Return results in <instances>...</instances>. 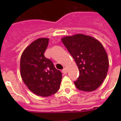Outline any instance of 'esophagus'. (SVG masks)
<instances>
[{"mask_svg": "<svg viewBox=\"0 0 121 121\" xmlns=\"http://www.w3.org/2000/svg\"><path fill=\"white\" fill-rule=\"evenodd\" d=\"M62 72H63V73L66 74L67 73V69H66V68H64V69H63Z\"/></svg>", "mask_w": 121, "mask_h": 121, "instance_id": "obj_1", "label": "esophagus"}]
</instances>
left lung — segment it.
I'll use <instances>...</instances> for the list:
<instances>
[{"instance_id":"obj_1","label":"left lung","mask_w":121,"mask_h":121,"mask_svg":"<svg viewBox=\"0 0 121 121\" xmlns=\"http://www.w3.org/2000/svg\"><path fill=\"white\" fill-rule=\"evenodd\" d=\"M61 41L79 70V77L74 82L77 88L85 92L96 90L106 77L109 68V59L102 44L82 34L64 37Z\"/></svg>"}]
</instances>
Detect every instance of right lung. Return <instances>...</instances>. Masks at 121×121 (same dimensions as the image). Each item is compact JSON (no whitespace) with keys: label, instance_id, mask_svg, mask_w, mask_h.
Returning a JSON list of instances; mask_svg holds the SVG:
<instances>
[{"label":"right lung","instance_id":"right-lung-1","mask_svg":"<svg viewBox=\"0 0 121 121\" xmlns=\"http://www.w3.org/2000/svg\"><path fill=\"white\" fill-rule=\"evenodd\" d=\"M49 39L39 38L27 46L21 58V75L29 90L37 95L49 97L58 92L62 73L44 56Z\"/></svg>","mask_w":121,"mask_h":121}]
</instances>
